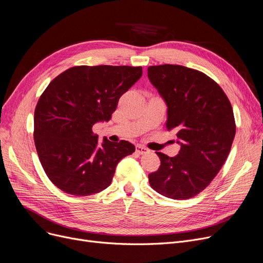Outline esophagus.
<instances>
[{
    "mask_svg": "<svg viewBox=\"0 0 263 263\" xmlns=\"http://www.w3.org/2000/svg\"><path fill=\"white\" fill-rule=\"evenodd\" d=\"M149 152V149L148 148H146L145 146H142V145H136V153L140 154V155H144L146 153Z\"/></svg>",
    "mask_w": 263,
    "mask_h": 263,
    "instance_id": "34e87169",
    "label": "esophagus"
}]
</instances>
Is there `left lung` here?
Masks as SVG:
<instances>
[{"instance_id":"left-lung-1","label":"left lung","mask_w":263,"mask_h":263,"mask_svg":"<svg viewBox=\"0 0 263 263\" xmlns=\"http://www.w3.org/2000/svg\"><path fill=\"white\" fill-rule=\"evenodd\" d=\"M148 78L167 105L166 130H175L180 151L162 153L160 167L148 175L160 195L174 200L196 197L218 174L231 151L235 120L229 99L206 74L177 64L148 67Z\"/></svg>"}]
</instances>
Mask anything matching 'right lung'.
<instances>
[{"mask_svg": "<svg viewBox=\"0 0 263 263\" xmlns=\"http://www.w3.org/2000/svg\"><path fill=\"white\" fill-rule=\"evenodd\" d=\"M142 66L77 65L53 78L34 111V143L45 173L68 195L106 189L120 160L135 152L127 141L98 143L92 127L108 121Z\"/></svg>", "mask_w": 263, "mask_h": 263, "instance_id": "right-lung-1", "label": "right lung"}]
</instances>
